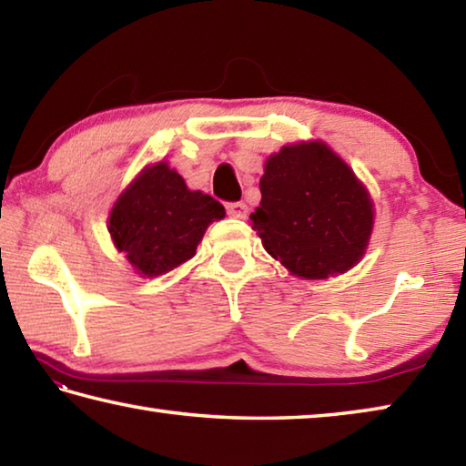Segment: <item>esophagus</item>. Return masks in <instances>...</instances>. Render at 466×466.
Wrapping results in <instances>:
<instances>
[{
  "mask_svg": "<svg viewBox=\"0 0 466 466\" xmlns=\"http://www.w3.org/2000/svg\"><path fill=\"white\" fill-rule=\"evenodd\" d=\"M226 211H228V216H232V218H247L248 208H247V203H242V201H232L226 205Z\"/></svg>",
  "mask_w": 466,
  "mask_h": 466,
  "instance_id": "esophagus-1",
  "label": "esophagus"
}]
</instances>
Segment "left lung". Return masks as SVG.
I'll list each match as a JSON object with an SVG mask.
<instances>
[{"mask_svg": "<svg viewBox=\"0 0 466 466\" xmlns=\"http://www.w3.org/2000/svg\"><path fill=\"white\" fill-rule=\"evenodd\" d=\"M261 205L250 214L265 250L306 279H325L356 265L374 224L372 201L330 149L286 146L265 164Z\"/></svg>", "mask_w": 466, "mask_h": 466, "instance_id": "8db88e82", "label": "left lung"}]
</instances>
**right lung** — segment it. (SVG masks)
<instances>
[{"instance_id": "obj_1", "label": "right lung", "mask_w": 466, "mask_h": 466, "mask_svg": "<svg viewBox=\"0 0 466 466\" xmlns=\"http://www.w3.org/2000/svg\"><path fill=\"white\" fill-rule=\"evenodd\" d=\"M224 216L222 203L188 191L183 177L160 162L141 172L119 197L108 232L129 263L154 278L188 261L208 226Z\"/></svg>"}]
</instances>
